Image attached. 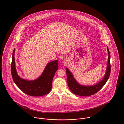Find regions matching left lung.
I'll use <instances>...</instances> for the list:
<instances>
[{"label":"left lung","mask_w":124,"mask_h":124,"mask_svg":"<svg viewBox=\"0 0 124 124\" xmlns=\"http://www.w3.org/2000/svg\"><path fill=\"white\" fill-rule=\"evenodd\" d=\"M107 49L108 58L107 70L103 78L98 84L93 86H84L80 85L75 79L70 71L67 68L66 69L67 83L70 89L73 93L81 96H91L97 93L104 86L109 78L110 73V53L107 46Z\"/></svg>","instance_id":"obj_1"}]
</instances>
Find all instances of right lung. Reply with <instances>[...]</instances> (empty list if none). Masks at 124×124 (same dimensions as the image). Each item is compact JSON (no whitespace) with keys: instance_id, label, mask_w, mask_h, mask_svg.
Masks as SVG:
<instances>
[{"instance_id":"obj_1","label":"right lung","mask_w":124,"mask_h":124,"mask_svg":"<svg viewBox=\"0 0 124 124\" xmlns=\"http://www.w3.org/2000/svg\"><path fill=\"white\" fill-rule=\"evenodd\" d=\"M15 49L13 52L11 74L14 82L25 93L33 97L45 95L50 92L54 75L58 70V61L54 60L47 64L40 77L34 80H27L21 78L17 74L14 58Z\"/></svg>"}]
</instances>
